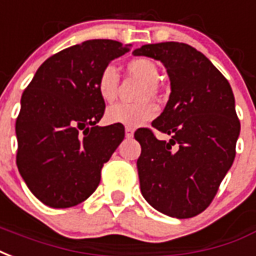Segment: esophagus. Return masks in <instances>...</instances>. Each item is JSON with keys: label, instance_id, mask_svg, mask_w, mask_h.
<instances>
[{"label": "esophagus", "instance_id": "obj_1", "mask_svg": "<svg viewBox=\"0 0 256 256\" xmlns=\"http://www.w3.org/2000/svg\"><path fill=\"white\" fill-rule=\"evenodd\" d=\"M124 133H126V137L132 138V137H133V134H134V128H124Z\"/></svg>", "mask_w": 256, "mask_h": 256}]
</instances>
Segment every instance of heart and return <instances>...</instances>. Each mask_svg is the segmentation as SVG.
<instances>
[{
	"label": "heart",
	"mask_w": 256,
	"mask_h": 256,
	"mask_svg": "<svg viewBox=\"0 0 256 256\" xmlns=\"http://www.w3.org/2000/svg\"><path fill=\"white\" fill-rule=\"evenodd\" d=\"M126 69L130 74L140 77L145 81V86L141 92V99L146 98H156L160 88L157 84V80L160 77L158 66L153 60L148 58H137L132 60L126 66ZM119 85V74L116 69L112 65L106 66L100 72L98 81H96V90L98 94L106 103H111L116 99ZM156 106L150 102H142L137 104H115L111 106L107 112L106 119L107 122L112 124H123L126 128H138L148 120H150L156 116Z\"/></svg>",
	"instance_id": "heart-1"
}]
</instances>
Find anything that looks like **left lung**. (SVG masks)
<instances>
[{"instance_id": "1", "label": "left lung", "mask_w": 256, "mask_h": 256, "mask_svg": "<svg viewBox=\"0 0 256 256\" xmlns=\"http://www.w3.org/2000/svg\"><path fill=\"white\" fill-rule=\"evenodd\" d=\"M166 66L171 94L152 122L170 141L138 128L137 160L144 198L162 214L190 218L210 205L234 164L240 122L228 80L202 52L179 42L145 44L133 51Z\"/></svg>"}]
</instances>
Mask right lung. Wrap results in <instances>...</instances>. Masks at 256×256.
Segmentation results:
<instances>
[{
  "mask_svg": "<svg viewBox=\"0 0 256 256\" xmlns=\"http://www.w3.org/2000/svg\"><path fill=\"white\" fill-rule=\"evenodd\" d=\"M130 44L85 40L44 60L22 96L16 120L17 168L38 200L56 209L92 196L100 172L124 138L123 124L98 126L106 103L100 72Z\"/></svg>",
  "mask_w": 256,
  "mask_h": 256,
  "instance_id": "1",
  "label": "right lung"
}]
</instances>
